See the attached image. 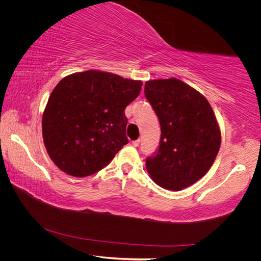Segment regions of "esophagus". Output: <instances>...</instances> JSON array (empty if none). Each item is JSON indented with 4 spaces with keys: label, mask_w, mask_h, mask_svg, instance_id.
Instances as JSON below:
<instances>
[{
    "label": "esophagus",
    "mask_w": 261,
    "mask_h": 261,
    "mask_svg": "<svg viewBox=\"0 0 261 261\" xmlns=\"http://www.w3.org/2000/svg\"><path fill=\"white\" fill-rule=\"evenodd\" d=\"M139 143H140V140H139V139H137V140H134V141H132V145H133L134 147H137V146L139 145Z\"/></svg>",
    "instance_id": "esophagus-1"
}]
</instances>
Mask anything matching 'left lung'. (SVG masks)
Here are the masks:
<instances>
[{
  "mask_svg": "<svg viewBox=\"0 0 261 261\" xmlns=\"http://www.w3.org/2000/svg\"><path fill=\"white\" fill-rule=\"evenodd\" d=\"M145 94L161 126L160 147L146 161L156 185L181 191L212 167L221 146V129L203 94L177 78L148 81Z\"/></svg>",
  "mask_w": 261,
  "mask_h": 261,
  "instance_id": "obj_1",
  "label": "left lung"
}]
</instances>
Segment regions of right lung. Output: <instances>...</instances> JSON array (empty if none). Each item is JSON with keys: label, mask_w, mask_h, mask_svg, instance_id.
I'll return each mask as SVG.
<instances>
[{"label": "right lung", "mask_w": 261, "mask_h": 261, "mask_svg": "<svg viewBox=\"0 0 261 261\" xmlns=\"http://www.w3.org/2000/svg\"><path fill=\"white\" fill-rule=\"evenodd\" d=\"M143 82L97 69L70 74L55 86L42 115L43 143L57 167L89 176L128 143L125 108Z\"/></svg>", "instance_id": "obj_1"}]
</instances>
